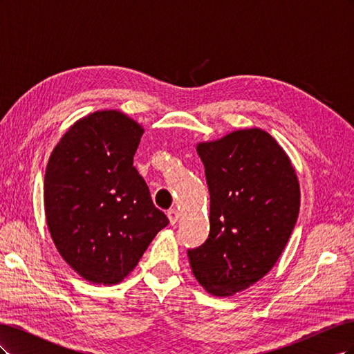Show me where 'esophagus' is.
Listing matches in <instances>:
<instances>
[{"label":"esophagus","mask_w":354,"mask_h":354,"mask_svg":"<svg viewBox=\"0 0 354 354\" xmlns=\"http://www.w3.org/2000/svg\"><path fill=\"white\" fill-rule=\"evenodd\" d=\"M178 217H180V214H178V211L176 208H171L168 211V218H169L171 224H176L178 221Z\"/></svg>","instance_id":"esophagus-1"}]
</instances>
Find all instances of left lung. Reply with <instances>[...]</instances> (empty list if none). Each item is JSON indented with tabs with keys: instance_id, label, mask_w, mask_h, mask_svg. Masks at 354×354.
I'll list each match as a JSON object with an SVG mask.
<instances>
[{
	"instance_id": "8db88e82",
	"label": "left lung",
	"mask_w": 354,
	"mask_h": 354,
	"mask_svg": "<svg viewBox=\"0 0 354 354\" xmlns=\"http://www.w3.org/2000/svg\"><path fill=\"white\" fill-rule=\"evenodd\" d=\"M209 190V236L187 257L196 281L216 297L245 291L272 270L299 211L291 159L261 128L196 145Z\"/></svg>"
}]
</instances>
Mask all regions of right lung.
Wrapping results in <instances>:
<instances>
[{
	"instance_id": "1",
	"label": "right lung",
	"mask_w": 354,
	"mask_h": 354,
	"mask_svg": "<svg viewBox=\"0 0 354 354\" xmlns=\"http://www.w3.org/2000/svg\"><path fill=\"white\" fill-rule=\"evenodd\" d=\"M143 133L121 111H97L75 122L50 155L47 226L63 260L90 283L122 282L168 224L133 167Z\"/></svg>"
}]
</instances>
